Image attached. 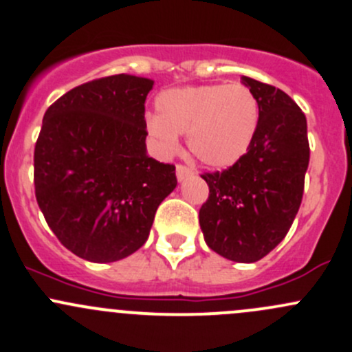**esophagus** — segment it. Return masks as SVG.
<instances>
[{
  "label": "esophagus",
  "instance_id": "esophagus-1",
  "mask_svg": "<svg viewBox=\"0 0 352 352\" xmlns=\"http://www.w3.org/2000/svg\"><path fill=\"white\" fill-rule=\"evenodd\" d=\"M192 170L188 168L186 165H177V180L179 182H184V180H187L188 177H192Z\"/></svg>",
  "mask_w": 352,
  "mask_h": 352
}]
</instances>
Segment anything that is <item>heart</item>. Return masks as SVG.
Listing matches in <instances>:
<instances>
[{
	"label": "heart",
	"instance_id": "heart-1",
	"mask_svg": "<svg viewBox=\"0 0 352 352\" xmlns=\"http://www.w3.org/2000/svg\"><path fill=\"white\" fill-rule=\"evenodd\" d=\"M157 111L146 131L158 150L175 153L179 135H188L192 153L212 168L241 160L260 123L256 96L239 82L168 89L157 98Z\"/></svg>",
	"mask_w": 352,
	"mask_h": 352
}]
</instances>
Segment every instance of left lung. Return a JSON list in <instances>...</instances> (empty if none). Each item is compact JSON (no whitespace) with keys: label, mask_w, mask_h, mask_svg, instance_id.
Segmentation results:
<instances>
[{"label":"left lung","mask_w":352,"mask_h":352,"mask_svg":"<svg viewBox=\"0 0 352 352\" xmlns=\"http://www.w3.org/2000/svg\"><path fill=\"white\" fill-rule=\"evenodd\" d=\"M260 106L250 150L228 170L204 173L209 199L199 210L207 246L236 263H254L287 236L300 207L310 148L307 120L280 89L243 76Z\"/></svg>","instance_id":"obj_1"}]
</instances>
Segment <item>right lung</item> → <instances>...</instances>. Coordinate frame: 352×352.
I'll use <instances>...</instances> for the list:
<instances>
[{
  "mask_svg": "<svg viewBox=\"0 0 352 352\" xmlns=\"http://www.w3.org/2000/svg\"><path fill=\"white\" fill-rule=\"evenodd\" d=\"M146 77L118 74L65 92L47 109L35 145V195L58 241L111 263L145 244L175 166L146 153Z\"/></svg>",
  "mask_w": 352,
  "mask_h": 352,
  "instance_id": "add662e5",
  "label": "right lung"
}]
</instances>
